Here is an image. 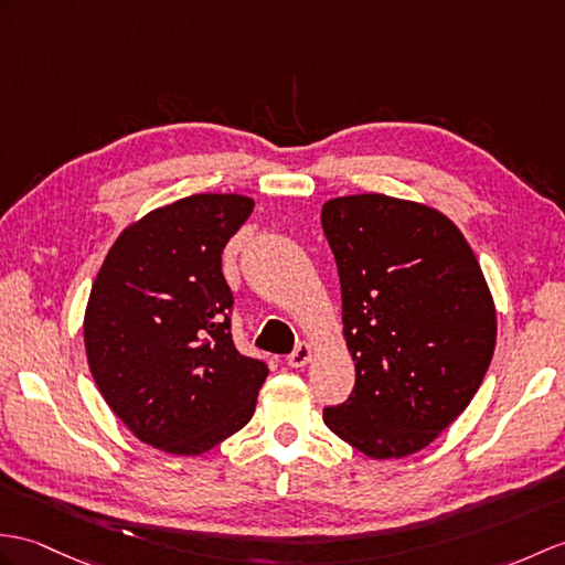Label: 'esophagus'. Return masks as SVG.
<instances>
[{
	"label": "esophagus",
	"instance_id": "obj_1",
	"mask_svg": "<svg viewBox=\"0 0 565 565\" xmlns=\"http://www.w3.org/2000/svg\"><path fill=\"white\" fill-rule=\"evenodd\" d=\"M312 359V347L308 342H300L291 353H288L286 363L291 365V369H303V365H308Z\"/></svg>",
	"mask_w": 565,
	"mask_h": 565
}]
</instances>
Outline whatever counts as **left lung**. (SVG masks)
<instances>
[{
  "label": "left lung",
  "mask_w": 565,
  "mask_h": 565,
  "mask_svg": "<svg viewBox=\"0 0 565 565\" xmlns=\"http://www.w3.org/2000/svg\"><path fill=\"white\" fill-rule=\"evenodd\" d=\"M356 363L324 424L375 460L418 452L477 395L495 349V308L479 262L440 212L385 194L322 206Z\"/></svg>",
  "instance_id": "obj_1"
}]
</instances>
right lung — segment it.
Segmentation results:
<instances>
[{"instance_id": "1", "label": "right lung", "mask_w": 565, "mask_h": 565, "mask_svg": "<svg viewBox=\"0 0 565 565\" xmlns=\"http://www.w3.org/2000/svg\"><path fill=\"white\" fill-rule=\"evenodd\" d=\"M255 202L192 194L120 233L84 318L88 369L135 436L170 455H202L255 414L267 363L233 344V294L221 253Z\"/></svg>"}]
</instances>
